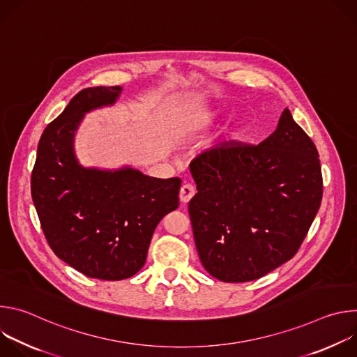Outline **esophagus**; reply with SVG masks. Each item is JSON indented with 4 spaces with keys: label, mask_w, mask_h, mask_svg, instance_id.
Returning a JSON list of instances; mask_svg holds the SVG:
<instances>
[{
    "label": "esophagus",
    "mask_w": 357,
    "mask_h": 357,
    "mask_svg": "<svg viewBox=\"0 0 357 357\" xmlns=\"http://www.w3.org/2000/svg\"><path fill=\"white\" fill-rule=\"evenodd\" d=\"M195 193H196L195 186H193V185H190V183H186V185H183V186L181 188L179 199H181V202L183 203V205H186V203H188V202L195 196Z\"/></svg>",
    "instance_id": "34e87169"
}]
</instances>
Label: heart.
Returning a JSON list of instances; mask_svg holds the SVG:
<instances>
[{
	"label": "heart",
	"mask_w": 357,
	"mask_h": 357,
	"mask_svg": "<svg viewBox=\"0 0 357 357\" xmlns=\"http://www.w3.org/2000/svg\"><path fill=\"white\" fill-rule=\"evenodd\" d=\"M218 116H219V113H218L216 110H206V112H202V113L197 116V121L202 123V124H206V123L213 121Z\"/></svg>",
	"instance_id": "b5f03b06"
}]
</instances>
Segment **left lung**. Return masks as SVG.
I'll list each match as a JSON object with an SVG mask.
<instances>
[{"label":"left lung","instance_id":"8db88e82","mask_svg":"<svg viewBox=\"0 0 357 357\" xmlns=\"http://www.w3.org/2000/svg\"><path fill=\"white\" fill-rule=\"evenodd\" d=\"M189 216L202 266L225 282L257 280L291 260L322 200L315 144L285 109L259 145L229 142L190 164Z\"/></svg>","mask_w":357,"mask_h":357}]
</instances>
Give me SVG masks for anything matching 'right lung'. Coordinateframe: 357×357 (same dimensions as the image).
<instances>
[{
	"instance_id": "1",
	"label": "right lung",
	"mask_w": 357,
	"mask_h": 357,
	"mask_svg": "<svg viewBox=\"0 0 357 357\" xmlns=\"http://www.w3.org/2000/svg\"><path fill=\"white\" fill-rule=\"evenodd\" d=\"M121 91V86H98L77 93L45 128L31 178L50 248L79 273L106 281L130 278L142 268L155 227L179 206V178L79 162L75 135L86 113L113 106Z\"/></svg>"
}]
</instances>
